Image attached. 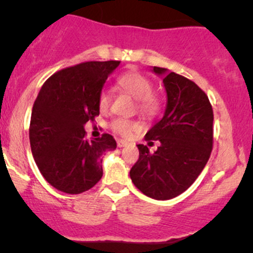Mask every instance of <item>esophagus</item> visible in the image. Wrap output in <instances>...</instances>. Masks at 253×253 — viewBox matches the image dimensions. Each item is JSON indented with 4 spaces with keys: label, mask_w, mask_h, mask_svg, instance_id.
<instances>
[{
    "label": "esophagus",
    "mask_w": 253,
    "mask_h": 253,
    "mask_svg": "<svg viewBox=\"0 0 253 253\" xmlns=\"http://www.w3.org/2000/svg\"><path fill=\"white\" fill-rule=\"evenodd\" d=\"M127 144H128V142L127 141H124V139H117V147L122 148V147H126Z\"/></svg>",
    "instance_id": "obj_1"
}]
</instances>
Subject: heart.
Here are the masks:
<instances>
[{"label": "heart", "instance_id": "1", "mask_svg": "<svg viewBox=\"0 0 253 253\" xmlns=\"http://www.w3.org/2000/svg\"><path fill=\"white\" fill-rule=\"evenodd\" d=\"M117 85L136 100V109L142 116L147 119H154L160 114L163 109V101L159 96L153 93L154 84L147 76L136 71L124 73L117 78ZM111 100L110 91L108 89H101L98 95V106L100 111H108L111 105ZM110 128L119 136L129 137L132 132L138 131L141 126L136 121L117 117L111 121Z\"/></svg>", "mask_w": 253, "mask_h": 253}]
</instances>
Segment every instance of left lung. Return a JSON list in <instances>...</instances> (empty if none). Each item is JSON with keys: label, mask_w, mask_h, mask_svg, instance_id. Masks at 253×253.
<instances>
[{"label": "left lung", "mask_w": 253, "mask_h": 253, "mask_svg": "<svg viewBox=\"0 0 253 253\" xmlns=\"http://www.w3.org/2000/svg\"><path fill=\"white\" fill-rule=\"evenodd\" d=\"M163 75L167 70L153 68ZM168 94L164 117L144 139L160 145L150 153L138 144L139 158L129 176L133 185L154 200H171L185 192L200 176L213 148V109L195 82L170 72L163 79Z\"/></svg>", "instance_id": "left-lung-1"}]
</instances>
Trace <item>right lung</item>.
Returning a JSON list of instances; mask_svg holds the SVG:
<instances>
[{
	"mask_svg": "<svg viewBox=\"0 0 253 253\" xmlns=\"http://www.w3.org/2000/svg\"><path fill=\"white\" fill-rule=\"evenodd\" d=\"M121 61H88L51 76L33 106V157L50 185L70 195L85 192L103 176L101 155L116 148L109 133L86 139L84 125L99 116L98 95Z\"/></svg>",
	"mask_w": 253,
	"mask_h": 253,
	"instance_id": "1",
	"label": "right lung"
}]
</instances>
